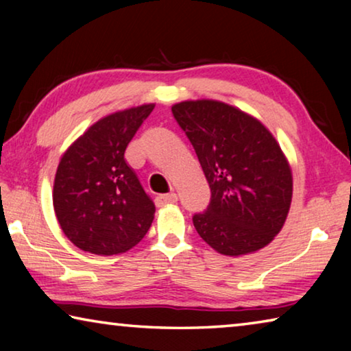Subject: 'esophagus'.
Segmentation results:
<instances>
[{"label": "esophagus", "instance_id": "1", "mask_svg": "<svg viewBox=\"0 0 351 351\" xmlns=\"http://www.w3.org/2000/svg\"><path fill=\"white\" fill-rule=\"evenodd\" d=\"M178 201L176 193H164V195H158L156 197V204L158 206H164V204H173Z\"/></svg>", "mask_w": 351, "mask_h": 351}]
</instances>
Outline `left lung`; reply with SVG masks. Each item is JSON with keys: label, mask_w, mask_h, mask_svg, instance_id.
<instances>
[{"label": "left lung", "mask_w": 351, "mask_h": 351, "mask_svg": "<svg viewBox=\"0 0 351 351\" xmlns=\"http://www.w3.org/2000/svg\"><path fill=\"white\" fill-rule=\"evenodd\" d=\"M171 112L210 187L209 206L192 218L201 239L224 255L265 247L280 232L293 197L277 141L257 119L217 100H189Z\"/></svg>", "instance_id": "obj_1"}]
</instances>
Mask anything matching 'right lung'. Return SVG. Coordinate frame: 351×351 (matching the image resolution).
<instances>
[{
  "instance_id": "obj_1",
  "label": "right lung",
  "mask_w": 351,
  "mask_h": 351,
  "mask_svg": "<svg viewBox=\"0 0 351 351\" xmlns=\"http://www.w3.org/2000/svg\"><path fill=\"white\" fill-rule=\"evenodd\" d=\"M153 108L142 105L100 119L63 154L52 199L64 235L82 251L125 252L150 229L156 207L125 150Z\"/></svg>"
}]
</instances>
